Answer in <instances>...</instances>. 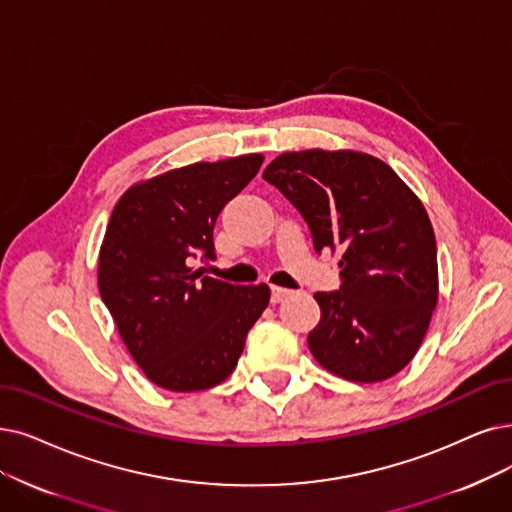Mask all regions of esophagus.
<instances>
[{"mask_svg": "<svg viewBox=\"0 0 512 512\" xmlns=\"http://www.w3.org/2000/svg\"><path fill=\"white\" fill-rule=\"evenodd\" d=\"M292 294V290H288V288H279V285H273L271 288V300L273 302H281V300H285Z\"/></svg>", "mask_w": 512, "mask_h": 512, "instance_id": "1", "label": "esophagus"}]
</instances>
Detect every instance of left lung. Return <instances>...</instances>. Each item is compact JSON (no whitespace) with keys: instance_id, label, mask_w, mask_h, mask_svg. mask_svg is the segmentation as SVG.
<instances>
[{"instance_id":"left-lung-1","label":"left lung","mask_w":512,"mask_h":512,"mask_svg":"<svg viewBox=\"0 0 512 512\" xmlns=\"http://www.w3.org/2000/svg\"><path fill=\"white\" fill-rule=\"evenodd\" d=\"M262 176L298 208L315 252H340V290L315 294L313 357L351 382L399 374L439 300L437 241L418 195L382 159L351 149L281 153Z\"/></svg>"}]
</instances>
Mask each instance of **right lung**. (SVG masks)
<instances>
[{"mask_svg": "<svg viewBox=\"0 0 512 512\" xmlns=\"http://www.w3.org/2000/svg\"><path fill=\"white\" fill-rule=\"evenodd\" d=\"M262 161H197L134 182L115 203L98 254L100 298L142 374L166 391L227 380L271 300L267 283L233 285L193 267L201 254L214 258L216 218Z\"/></svg>", "mask_w": 512, "mask_h": 512, "instance_id": "obj_1", "label": "right lung"}]
</instances>
